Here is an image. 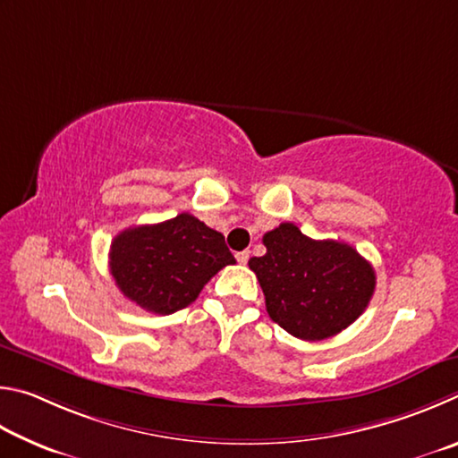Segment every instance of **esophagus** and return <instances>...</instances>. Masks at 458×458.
I'll use <instances>...</instances> for the list:
<instances>
[{"label":"esophagus","mask_w":458,"mask_h":458,"mask_svg":"<svg viewBox=\"0 0 458 458\" xmlns=\"http://www.w3.org/2000/svg\"><path fill=\"white\" fill-rule=\"evenodd\" d=\"M235 258H237L239 263H242V266H245V263L250 261V251H239V253L235 255Z\"/></svg>","instance_id":"1"}]
</instances>
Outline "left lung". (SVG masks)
I'll return each instance as SVG.
<instances>
[{
  "instance_id": "1",
  "label": "left lung",
  "mask_w": 458,
  "mask_h": 458,
  "mask_svg": "<svg viewBox=\"0 0 458 458\" xmlns=\"http://www.w3.org/2000/svg\"><path fill=\"white\" fill-rule=\"evenodd\" d=\"M266 255L251 258L269 318L287 334L319 342L362 316L376 287L374 267L354 247L316 242L293 223L263 235Z\"/></svg>"
}]
</instances>
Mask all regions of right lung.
I'll return each instance as SVG.
<instances>
[{"label":"right lung","mask_w":458,"mask_h":458,"mask_svg":"<svg viewBox=\"0 0 458 458\" xmlns=\"http://www.w3.org/2000/svg\"><path fill=\"white\" fill-rule=\"evenodd\" d=\"M233 263L219 231L189 213L128 227L110 245V274L118 290L158 316L187 308L216 271Z\"/></svg>","instance_id":"1"}]
</instances>
